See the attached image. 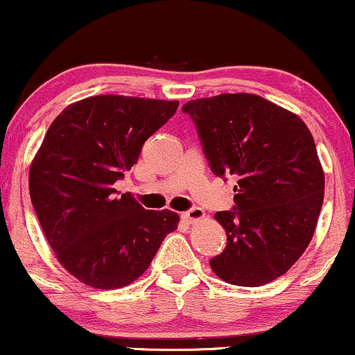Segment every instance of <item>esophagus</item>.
I'll use <instances>...</instances> for the list:
<instances>
[{
  "label": "esophagus",
  "mask_w": 355,
  "mask_h": 355,
  "mask_svg": "<svg viewBox=\"0 0 355 355\" xmlns=\"http://www.w3.org/2000/svg\"><path fill=\"white\" fill-rule=\"evenodd\" d=\"M182 217H183V220H187V222L193 223V222H197V220L205 217V211H203L202 209H198V207H191L190 210L183 211Z\"/></svg>",
  "instance_id": "34e87169"
}]
</instances>
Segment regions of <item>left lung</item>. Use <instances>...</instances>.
I'll use <instances>...</instances> for the list:
<instances>
[{"label": "left lung", "mask_w": 355, "mask_h": 355, "mask_svg": "<svg viewBox=\"0 0 355 355\" xmlns=\"http://www.w3.org/2000/svg\"><path fill=\"white\" fill-rule=\"evenodd\" d=\"M210 170L234 175V209L217 211L227 245L211 270L259 287L284 275L312 240L324 202L315 141L294 113L250 93L187 101Z\"/></svg>", "instance_id": "left-lung-1"}]
</instances>
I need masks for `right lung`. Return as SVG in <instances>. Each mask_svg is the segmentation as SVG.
Instances as JSON below:
<instances>
[{"mask_svg":"<svg viewBox=\"0 0 355 355\" xmlns=\"http://www.w3.org/2000/svg\"><path fill=\"white\" fill-rule=\"evenodd\" d=\"M178 101L100 95L55 118L30 168V197L56 259L80 282L120 288L152 263L178 215L145 210L113 183Z\"/></svg>","mask_w":355,"mask_h":355,"instance_id":"add662e5","label":"right lung"}]
</instances>
